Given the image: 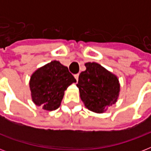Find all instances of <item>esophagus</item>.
Segmentation results:
<instances>
[{"mask_svg":"<svg viewBox=\"0 0 151 151\" xmlns=\"http://www.w3.org/2000/svg\"><path fill=\"white\" fill-rule=\"evenodd\" d=\"M78 77H79V74H78V73H77V74H74V78H75V79L77 81H78Z\"/></svg>","mask_w":151,"mask_h":151,"instance_id":"obj_1","label":"esophagus"}]
</instances>
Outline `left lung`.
Listing matches in <instances>:
<instances>
[{
    "instance_id": "8db88e82",
    "label": "left lung",
    "mask_w": 151,
    "mask_h": 151,
    "mask_svg": "<svg viewBox=\"0 0 151 151\" xmlns=\"http://www.w3.org/2000/svg\"><path fill=\"white\" fill-rule=\"evenodd\" d=\"M80 73L77 87L85 106L92 112L103 114L117 102L120 83L115 74L97 63H86Z\"/></svg>"
}]
</instances>
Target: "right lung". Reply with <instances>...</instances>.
I'll use <instances>...</instances> for the list:
<instances>
[{
  "label": "right lung",
  "instance_id": "right-lung-1",
  "mask_svg": "<svg viewBox=\"0 0 151 151\" xmlns=\"http://www.w3.org/2000/svg\"><path fill=\"white\" fill-rule=\"evenodd\" d=\"M76 81L66 66L53 60L37 69L30 77L32 101L44 110H56L61 104L65 90Z\"/></svg>",
  "mask_w": 151,
  "mask_h": 151
}]
</instances>
